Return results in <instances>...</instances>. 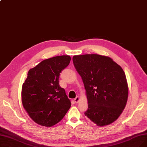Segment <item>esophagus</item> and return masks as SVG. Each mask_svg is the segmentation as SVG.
Returning a JSON list of instances; mask_svg holds the SVG:
<instances>
[{"instance_id": "esophagus-1", "label": "esophagus", "mask_w": 147, "mask_h": 147, "mask_svg": "<svg viewBox=\"0 0 147 147\" xmlns=\"http://www.w3.org/2000/svg\"><path fill=\"white\" fill-rule=\"evenodd\" d=\"M79 100H80V98L79 97V96H77L76 98H74V101L75 102V103H78L79 102Z\"/></svg>"}]
</instances>
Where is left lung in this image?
<instances>
[{"label": "left lung", "mask_w": 147, "mask_h": 147, "mask_svg": "<svg viewBox=\"0 0 147 147\" xmlns=\"http://www.w3.org/2000/svg\"><path fill=\"white\" fill-rule=\"evenodd\" d=\"M73 61L86 92L88 109L84 115L100 127L113 123L127 101L123 69L111 58L97 54L74 55Z\"/></svg>", "instance_id": "obj_1"}]
</instances>
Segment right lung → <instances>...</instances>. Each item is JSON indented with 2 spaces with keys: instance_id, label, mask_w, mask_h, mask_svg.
<instances>
[{
  "instance_id": "obj_1",
  "label": "right lung",
  "mask_w": 147,
  "mask_h": 147,
  "mask_svg": "<svg viewBox=\"0 0 147 147\" xmlns=\"http://www.w3.org/2000/svg\"><path fill=\"white\" fill-rule=\"evenodd\" d=\"M70 60L68 55L52 57L28 71L22 86V104L30 118L38 125L45 127L56 125L70 108V100L59 84L60 73Z\"/></svg>"
}]
</instances>
